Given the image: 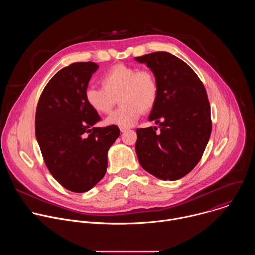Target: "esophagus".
Here are the masks:
<instances>
[{"label": "esophagus", "mask_w": 255, "mask_h": 255, "mask_svg": "<svg viewBox=\"0 0 255 255\" xmlns=\"http://www.w3.org/2000/svg\"><path fill=\"white\" fill-rule=\"evenodd\" d=\"M128 130V128H124V127H120V131L123 133V132H126Z\"/></svg>", "instance_id": "1"}]
</instances>
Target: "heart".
<instances>
[{
	"instance_id": "heart-1",
	"label": "heart",
	"mask_w": 255,
	"mask_h": 255,
	"mask_svg": "<svg viewBox=\"0 0 255 255\" xmlns=\"http://www.w3.org/2000/svg\"><path fill=\"white\" fill-rule=\"evenodd\" d=\"M101 88L88 86L85 90L87 104L99 114L112 110L119 99L121 106L106 119L108 125L128 128L134 125L142 110L151 109L158 96L157 81L148 69L117 64L102 77Z\"/></svg>"
}]
</instances>
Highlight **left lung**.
Here are the masks:
<instances>
[{"label": "left lung", "instance_id": "left-lung-1", "mask_svg": "<svg viewBox=\"0 0 255 255\" xmlns=\"http://www.w3.org/2000/svg\"><path fill=\"white\" fill-rule=\"evenodd\" d=\"M157 81L158 96L148 117L157 127L137 129L136 153L141 166L163 180H176L198 164L208 144L211 109L196 72L168 52L135 57Z\"/></svg>", "mask_w": 255, "mask_h": 255}]
</instances>
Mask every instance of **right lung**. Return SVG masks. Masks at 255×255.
Wrapping results in <instances>:
<instances>
[{
  "instance_id": "obj_1",
  "label": "right lung",
  "mask_w": 255,
  "mask_h": 255,
  "mask_svg": "<svg viewBox=\"0 0 255 255\" xmlns=\"http://www.w3.org/2000/svg\"><path fill=\"white\" fill-rule=\"evenodd\" d=\"M98 68L90 61L63 67L44 88L36 109L35 135L44 162L74 193L88 192L103 178L108 150L120 135L117 126H94L101 117L87 104L85 90Z\"/></svg>"
}]
</instances>
